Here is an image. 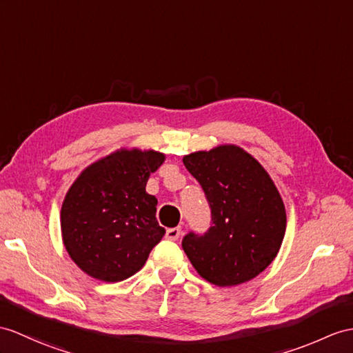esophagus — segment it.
<instances>
[{
  "label": "esophagus",
  "mask_w": 353,
  "mask_h": 353,
  "mask_svg": "<svg viewBox=\"0 0 353 353\" xmlns=\"http://www.w3.org/2000/svg\"><path fill=\"white\" fill-rule=\"evenodd\" d=\"M181 235V228H170L166 230V238L170 239V241H176V239Z\"/></svg>",
  "instance_id": "esophagus-1"
}]
</instances>
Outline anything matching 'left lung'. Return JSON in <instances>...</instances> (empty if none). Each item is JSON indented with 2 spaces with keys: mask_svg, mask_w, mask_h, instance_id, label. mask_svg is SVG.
Masks as SVG:
<instances>
[{
  "mask_svg": "<svg viewBox=\"0 0 353 353\" xmlns=\"http://www.w3.org/2000/svg\"><path fill=\"white\" fill-rule=\"evenodd\" d=\"M183 161L211 210L208 230L183 238L196 271L217 286L259 276L277 256L286 230L285 205L270 175L235 145L188 154Z\"/></svg>",
  "mask_w": 353,
  "mask_h": 353,
  "instance_id": "1",
  "label": "left lung"
}]
</instances>
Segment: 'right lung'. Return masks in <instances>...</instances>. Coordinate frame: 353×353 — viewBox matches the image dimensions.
Masks as SVG:
<instances>
[{"instance_id":"obj_1","label":"right lung","mask_w":353,"mask_h":353,"mask_svg":"<svg viewBox=\"0 0 353 353\" xmlns=\"http://www.w3.org/2000/svg\"><path fill=\"white\" fill-rule=\"evenodd\" d=\"M165 156L121 150L85 169L61 208L63 241L74 263L88 276L123 281L139 271L165 235L156 219L157 199L148 178Z\"/></svg>"}]
</instances>
